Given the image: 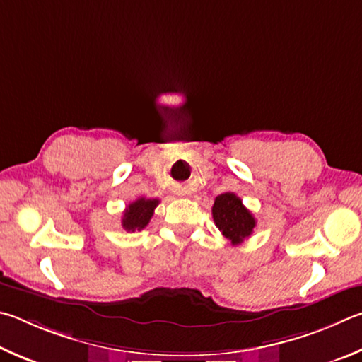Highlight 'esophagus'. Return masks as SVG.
I'll return each instance as SVG.
<instances>
[{
    "instance_id": "1",
    "label": "esophagus",
    "mask_w": 362,
    "mask_h": 362,
    "mask_svg": "<svg viewBox=\"0 0 362 362\" xmlns=\"http://www.w3.org/2000/svg\"><path fill=\"white\" fill-rule=\"evenodd\" d=\"M175 194L177 195V197H185V195L189 194V189L187 187H182V186H177L175 189Z\"/></svg>"
}]
</instances>
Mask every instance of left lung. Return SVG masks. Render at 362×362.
<instances>
[{
    "label": "left lung",
    "instance_id": "left-lung-1",
    "mask_svg": "<svg viewBox=\"0 0 362 362\" xmlns=\"http://www.w3.org/2000/svg\"><path fill=\"white\" fill-rule=\"evenodd\" d=\"M213 219L223 235L232 245H240L248 238L256 227V219L233 192H226L214 199Z\"/></svg>",
    "mask_w": 362,
    "mask_h": 362
}]
</instances>
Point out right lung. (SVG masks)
<instances>
[{
    "label": "right lung",
    "mask_w": 362,
    "mask_h": 362,
    "mask_svg": "<svg viewBox=\"0 0 362 362\" xmlns=\"http://www.w3.org/2000/svg\"><path fill=\"white\" fill-rule=\"evenodd\" d=\"M158 205L157 199L139 197L125 208L122 216V227L127 232L141 230L149 224V221L154 214L156 206Z\"/></svg>",
    "instance_id": "right-lung-1"
}]
</instances>
